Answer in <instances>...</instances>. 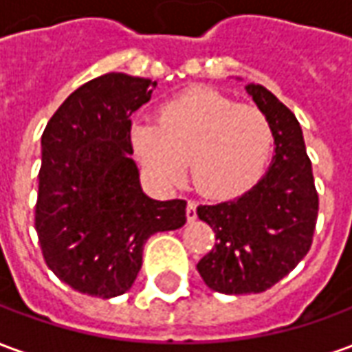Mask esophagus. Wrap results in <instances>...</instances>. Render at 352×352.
I'll return each instance as SVG.
<instances>
[{"instance_id":"1","label":"esophagus","mask_w":352,"mask_h":352,"mask_svg":"<svg viewBox=\"0 0 352 352\" xmlns=\"http://www.w3.org/2000/svg\"><path fill=\"white\" fill-rule=\"evenodd\" d=\"M196 207H198V204H196L194 199H190V201L186 204V219H188V222L196 221V217H198V214H196Z\"/></svg>"}]
</instances>
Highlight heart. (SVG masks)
I'll list each match as a JSON object with an SVG mask.
<instances>
[{"label": "heart", "instance_id": "b5f03b06", "mask_svg": "<svg viewBox=\"0 0 352 352\" xmlns=\"http://www.w3.org/2000/svg\"><path fill=\"white\" fill-rule=\"evenodd\" d=\"M133 154L154 181L177 184L192 166L194 183L214 199L236 198L264 173L273 146L270 120L207 88H192L162 105L158 122L130 128Z\"/></svg>", "mask_w": 352, "mask_h": 352}]
</instances>
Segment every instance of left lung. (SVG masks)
<instances>
[{
  "instance_id": "8db88e82",
  "label": "left lung",
  "mask_w": 352,
  "mask_h": 352,
  "mask_svg": "<svg viewBox=\"0 0 352 352\" xmlns=\"http://www.w3.org/2000/svg\"><path fill=\"white\" fill-rule=\"evenodd\" d=\"M245 90L272 124V164L239 198L198 207L217 243L196 267L211 290L236 296L264 292L292 272L309 251L318 213L311 160L294 113L262 85L251 82Z\"/></svg>"
}]
</instances>
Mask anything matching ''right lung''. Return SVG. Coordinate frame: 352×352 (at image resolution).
Instances as JSON below:
<instances>
[{"label": "right lung", "instance_id": "1", "mask_svg": "<svg viewBox=\"0 0 352 352\" xmlns=\"http://www.w3.org/2000/svg\"><path fill=\"white\" fill-rule=\"evenodd\" d=\"M154 87L126 73L101 75L77 88L43 131L35 230L50 272L82 294L128 292L146 239L186 222V201L148 198L130 156V116Z\"/></svg>", "mask_w": 352, "mask_h": 352}]
</instances>
